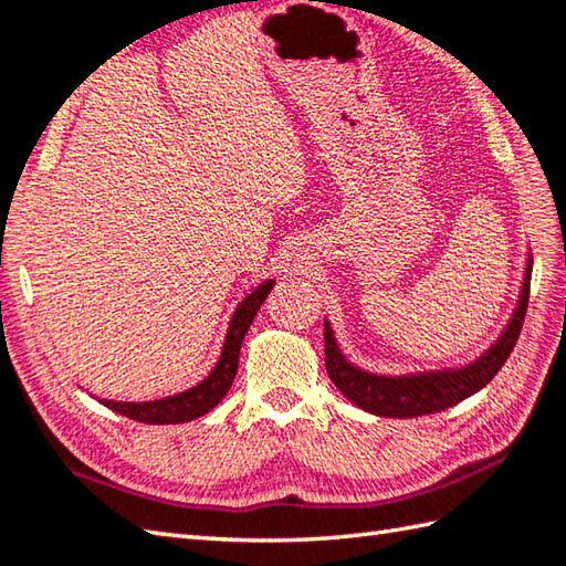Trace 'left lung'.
<instances>
[{
    "label": "left lung",
    "mask_w": 566,
    "mask_h": 566,
    "mask_svg": "<svg viewBox=\"0 0 566 566\" xmlns=\"http://www.w3.org/2000/svg\"><path fill=\"white\" fill-rule=\"evenodd\" d=\"M531 274L533 258L527 255L518 302H515L506 328L489 345V350L460 367L408 371V375H377V371H367L343 355L331 328V321L326 318L323 321V340H326V369L331 381L363 411L384 418L428 416L469 399V396L484 389L499 375V369L513 353L525 321Z\"/></svg>",
    "instance_id": "obj_1"
}]
</instances>
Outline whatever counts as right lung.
<instances>
[{"label": "right lung", "instance_id": "1", "mask_svg": "<svg viewBox=\"0 0 566 566\" xmlns=\"http://www.w3.org/2000/svg\"><path fill=\"white\" fill-rule=\"evenodd\" d=\"M272 286H274V280L260 282L255 290H252L243 298V302L238 304V308L231 316V323H228L219 363L213 365L209 377H203L199 384H195V387L172 394V396H165V399H155V401L99 399V403L112 408V411H116V413L126 416V418L138 420V423H150V426L187 423V420H195L203 413H209L211 408L228 394V389H231L235 371H238L240 345H243L250 323H252V318H255L258 308L262 306L264 298H268V294L272 292Z\"/></svg>", "mask_w": 566, "mask_h": 566}]
</instances>
